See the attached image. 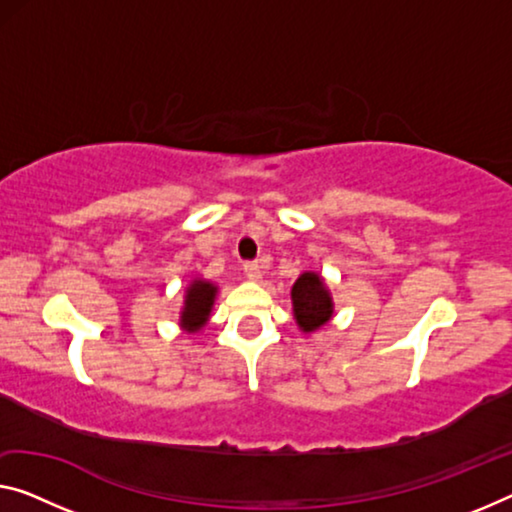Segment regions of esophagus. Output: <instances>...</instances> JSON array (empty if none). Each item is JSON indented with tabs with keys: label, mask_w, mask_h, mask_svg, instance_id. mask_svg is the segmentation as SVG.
<instances>
[{
	"label": "esophagus",
	"mask_w": 512,
	"mask_h": 512,
	"mask_svg": "<svg viewBox=\"0 0 512 512\" xmlns=\"http://www.w3.org/2000/svg\"><path fill=\"white\" fill-rule=\"evenodd\" d=\"M242 270H245L247 279H251V281H261L263 279V265L261 263H245Z\"/></svg>",
	"instance_id": "1"
}]
</instances>
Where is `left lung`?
<instances>
[{
    "instance_id": "8db88e82",
    "label": "left lung",
    "mask_w": 512,
    "mask_h": 512,
    "mask_svg": "<svg viewBox=\"0 0 512 512\" xmlns=\"http://www.w3.org/2000/svg\"><path fill=\"white\" fill-rule=\"evenodd\" d=\"M290 300H293V318L304 334L318 332L334 318V297L318 272H302L290 288Z\"/></svg>"
}]
</instances>
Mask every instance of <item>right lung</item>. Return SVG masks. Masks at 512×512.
Wrapping results in <instances>:
<instances>
[{
    "instance_id": "right-lung-1",
    "label": "right lung",
    "mask_w": 512,
    "mask_h": 512,
    "mask_svg": "<svg viewBox=\"0 0 512 512\" xmlns=\"http://www.w3.org/2000/svg\"><path fill=\"white\" fill-rule=\"evenodd\" d=\"M219 286L215 281L203 277H194L185 286L183 306H180L178 325L185 334H196L208 325L212 316V306H215Z\"/></svg>"
}]
</instances>
